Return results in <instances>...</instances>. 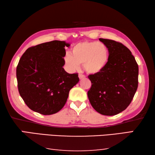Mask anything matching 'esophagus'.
<instances>
[{
	"label": "esophagus",
	"mask_w": 155,
	"mask_h": 155,
	"mask_svg": "<svg viewBox=\"0 0 155 155\" xmlns=\"http://www.w3.org/2000/svg\"><path fill=\"white\" fill-rule=\"evenodd\" d=\"M78 77H79L80 79H83V78H85V76L83 75V74H78Z\"/></svg>",
	"instance_id": "esophagus-1"
}]
</instances>
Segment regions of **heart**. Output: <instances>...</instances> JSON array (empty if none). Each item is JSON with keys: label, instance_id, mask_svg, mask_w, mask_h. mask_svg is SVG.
<instances>
[{"label": "heart", "instance_id": "1", "mask_svg": "<svg viewBox=\"0 0 155 155\" xmlns=\"http://www.w3.org/2000/svg\"><path fill=\"white\" fill-rule=\"evenodd\" d=\"M109 49L105 44L96 41H82L72 47L71 54L68 52L65 62L72 70H77L83 64L89 74H95L101 72L108 64Z\"/></svg>", "mask_w": 155, "mask_h": 155}]
</instances>
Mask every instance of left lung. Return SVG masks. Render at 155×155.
<instances>
[{"instance_id":"8db88e82","label":"left lung","mask_w":155,"mask_h":155,"mask_svg":"<svg viewBox=\"0 0 155 155\" xmlns=\"http://www.w3.org/2000/svg\"><path fill=\"white\" fill-rule=\"evenodd\" d=\"M99 40L109 49V61L101 72L88 77L91 87L87 96L97 112L115 115L127 109L134 97L138 87V65L122 44L107 39Z\"/></svg>"}]
</instances>
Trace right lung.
<instances>
[{"label": "right lung", "instance_id": "1", "mask_svg": "<svg viewBox=\"0 0 155 155\" xmlns=\"http://www.w3.org/2000/svg\"><path fill=\"white\" fill-rule=\"evenodd\" d=\"M70 46L54 40L28 48L21 57L16 68L18 91L33 111L42 115L56 114L79 81L78 74H68L63 68L65 48Z\"/></svg>", "mask_w": 155, "mask_h": 155}]
</instances>
